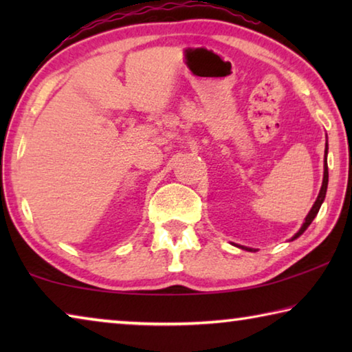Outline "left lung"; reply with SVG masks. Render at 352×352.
Segmentation results:
<instances>
[{"label":"left lung","instance_id":"8db88e82","mask_svg":"<svg viewBox=\"0 0 352 352\" xmlns=\"http://www.w3.org/2000/svg\"><path fill=\"white\" fill-rule=\"evenodd\" d=\"M324 153H327V144H326V151H324ZM327 163H326V158H324V175H323V184H321V189H320V194H318V197H317V200H315V204H314V206H312V210L309 211V214H307V217H306V220H305V223H302V226L300 228V231H298V233L294 236V239H296L298 236H301L302 233H305L306 231V228L309 225L312 223V220L315 219V216H317L318 214V211H320V206H321V204H323V200H324V197H326V189H327ZM243 248V247H242ZM245 250H250V248H245Z\"/></svg>","mask_w":352,"mask_h":352}]
</instances>
